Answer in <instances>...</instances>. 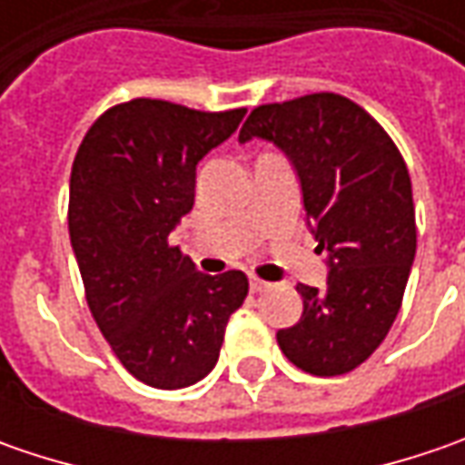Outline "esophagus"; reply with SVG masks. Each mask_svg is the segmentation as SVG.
<instances>
[{
    "label": "esophagus",
    "instance_id": "34e87169",
    "mask_svg": "<svg viewBox=\"0 0 465 465\" xmlns=\"http://www.w3.org/2000/svg\"><path fill=\"white\" fill-rule=\"evenodd\" d=\"M269 287V282H263L259 277H251V292H263Z\"/></svg>",
    "mask_w": 465,
    "mask_h": 465
}]
</instances>
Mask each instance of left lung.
<instances>
[{"label":"left lung","mask_w":465,"mask_h":465,"mask_svg":"<svg viewBox=\"0 0 465 465\" xmlns=\"http://www.w3.org/2000/svg\"><path fill=\"white\" fill-rule=\"evenodd\" d=\"M253 136L292 160L318 251L331 266L323 290L297 284L302 315L277 331L279 349L311 375L351 372L383 344L401 311L417 253L409 168L383 126L336 93L253 108L241 142Z\"/></svg>","instance_id":"left-lung-1"}]
</instances>
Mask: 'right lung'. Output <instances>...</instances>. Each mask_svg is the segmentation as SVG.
<instances>
[{
  "mask_svg": "<svg viewBox=\"0 0 465 465\" xmlns=\"http://www.w3.org/2000/svg\"><path fill=\"white\" fill-rule=\"evenodd\" d=\"M245 108L134 98L95 118L69 181V238L87 308L136 381L175 391L217 365L248 295L242 272L202 274L168 235L193 206L196 165Z\"/></svg>",
  "mask_w": 465,
  "mask_h": 465,
  "instance_id": "add662e5",
  "label": "right lung"
}]
</instances>
